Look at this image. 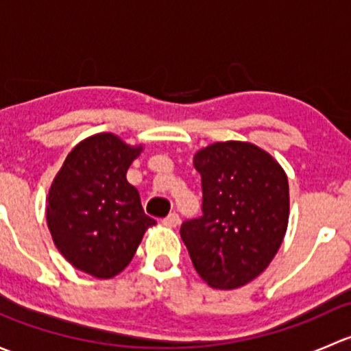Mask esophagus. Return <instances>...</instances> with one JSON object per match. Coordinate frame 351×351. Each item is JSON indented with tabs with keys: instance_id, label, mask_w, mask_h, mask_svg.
Here are the masks:
<instances>
[{
	"instance_id": "1",
	"label": "esophagus",
	"mask_w": 351,
	"mask_h": 351,
	"mask_svg": "<svg viewBox=\"0 0 351 351\" xmlns=\"http://www.w3.org/2000/svg\"><path fill=\"white\" fill-rule=\"evenodd\" d=\"M162 222H165L166 226H169V228H176V226L180 224V215L176 214V212H171V214H168L162 219Z\"/></svg>"
}]
</instances>
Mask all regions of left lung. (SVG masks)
Returning <instances> with one entry per match:
<instances>
[{
    "label": "left lung",
    "instance_id": "1",
    "mask_svg": "<svg viewBox=\"0 0 351 351\" xmlns=\"http://www.w3.org/2000/svg\"><path fill=\"white\" fill-rule=\"evenodd\" d=\"M202 215L180 228L197 274L214 289L256 278L277 254L289 222L284 169L258 146L239 141L198 151Z\"/></svg>",
    "mask_w": 351,
    "mask_h": 351
}]
</instances>
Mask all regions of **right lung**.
<instances>
[{
	"label": "right lung",
	"instance_id": "obj_1",
	"mask_svg": "<svg viewBox=\"0 0 351 351\" xmlns=\"http://www.w3.org/2000/svg\"><path fill=\"white\" fill-rule=\"evenodd\" d=\"M141 147L113 134H97L67 154L47 197V226L54 244L74 268L112 278L136 254L156 221L144 214L139 192L127 182Z\"/></svg>",
	"mask_w": 351,
	"mask_h": 351
}]
</instances>
